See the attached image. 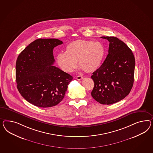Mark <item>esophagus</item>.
<instances>
[{"mask_svg":"<svg viewBox=\"0 0 153 153\" xmlns=\"http://www.w3.org/2000/svg\"><path fill=\"white\" fill-rule=\"evenodd\" d=\"M83 79V77L82 76H77V77H76V79H77V80H81V79Z\"/></svg>","mask_w":153,"mask_h":153,"instance_id":"esophagus-1","label":"esophagus"}]
</instances>
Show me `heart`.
<instances>
[{
  "mask_svg": "<svg viewBox=\"0 0 153 153\" xmlns=\"http://www.w3.org/2000/svg\"><path fill=\"white\" fill-rule=\"evenodd\" d=\"M105 50L99 42L79 39L67 45L65 53L57 55L56 61L62 70L67 73L74 71L79 66L86 72H93L99 67L104 56Z\"/></svg>",
  "mask_w": 153,
  "mask_h": 153,
  "instance_id": "b5f03b06",
  "label": "heart"
}]
</instances>
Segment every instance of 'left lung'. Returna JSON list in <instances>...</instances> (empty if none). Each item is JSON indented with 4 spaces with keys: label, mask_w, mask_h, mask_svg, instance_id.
I'll return each instance as SVG.
<instances>
[{
    "label": "left lung",
    "mask_w": 153,
    "mask_h": 153,
    "mask_svg": "<svg viewBox=\"0 0 153 153\" xmlns=\"http://www.w3.org/2000/svg\"><path fill=\"white\" fill-rule=\"evenodd\" d=\"M109 42L108 53L99 68L92 73L91 96L99 103L117 102L129 94L134 81L135 60L131 50L115 37H101Z\"/></svg>",
    "instance_id": "left-lung-1"
}]
</instances>
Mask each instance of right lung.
I'll list each match as a JSON object with an SVG mask.
<instances>
[{"label":"right lung","mask_w":153,"mask_h":153,"mask_svg":"<svg viewBox=\"0 0 153 153\" xmlns=\"http://www.w3.org/2000/svg\"><path fill=\"white\" fill-rule=\"evenodd\" d=\"M63 42L58 39H38L19 54L16 62L17 88L28 102L50 108L65 97L73 77L53 66V48Z\"/></svg>","instance_id":"obj_1"}]
</instances>
